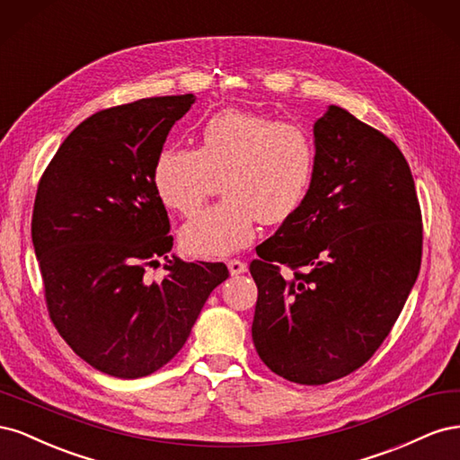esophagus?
I'll return each mask as SVG.
<instances>
[{
  "mask_svg": "<svg viewBox=\"0 0 460 460\" xmlns=\"http://www.w3.org/2000/svg\"><path fill=\"white\" fill-rule=\"evenodd\" d=\"M226 264H228V270H230L232 276L243 274L247 270V264L243 261H240V259H230Z\"/></svg>",
  "mask_w": 460,
  "mask_h": 460,
  "instance_id": "esophagus-1",
  "label": "esophagus"
}]
</instances>
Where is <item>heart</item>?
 Instances as JSON below:
<instances>
[{
  "mask_svg": "<svg viewBox=\"0 0 460 460\" xmlns=\"http://www.w3.org/2000/svg\"><path fill=\"white\" fill-rule=\"evenodd\" d=\"M316 174V144L297 122L264 113L225 109L199 132V147L161 149L153 186L166 208L196 215L225 190V201L207 208L180 230L191 257L220 259L247 247L255 225H282L307 199Z\"/></svg>",
  "mask_w": 460,
  "mask_h": 460,
  "instance_id": "heart-1",
  "label": "heart"
}]
</instances>
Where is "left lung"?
<instances>
[{
    "label": "left lung",
    "instance_id": "8db88e82",
    "mask_svg": "<svg viewBox=\"0 0 460 460\" xmlns=\"http://www.w3.org/2000/svg\"><path fill=\"white\" fill-rule=\"evenodd\" d=\"M314 144L307 199L249 264L255 349L305 385L343 378L378 351L422 261L420 203L399 147L336 105L314 122Z\"/></svg>",
    "mask_w": 460,
    "mask_h": 460
}]
</instances>
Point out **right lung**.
I'll list each match as a JSON object with an SVG mask.
<instances>
[{"instance_id":"right-lung-1","label":"right lung","mask_w":460,"mask_h":460,"mask_svg":"<svg viewBox=\"0 0 460 460\" xmlns=\"http://www.w3.org/2000/svg\"><path fill=\"white\" fill-rule=\"evenodd\" d=\"M196 97L164 95L103 109L66 136L40 178L32 243L53 326L88 365L142 378L182 349L225 262L169 261L171 222L153 164Z\"/></svg>"}]
</instances>
